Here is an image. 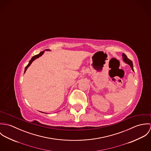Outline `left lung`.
I'll list each match as a JSON object with an SVG mask.
<instances>
[{
    "instance_id": "left-lung-1",
    "label": "left lung",
    "mask_w": 151,
    "mask_h": 151,
    "mask_svg": "<svg viewBox=\"0 0 151 151\" xmlns=\"http://www.w3.org/2000/svg\"><path fill=\"white\" fill-rule=\"evenodd\" d=\"M122 56H123V59L124 62L125 63H126L127 64L129 65V66L131 67V69H132V71H134L133 65H132V61H131V60H129V59L127 58V56L125 54L123 53Z\"/></svg>"
}]
</instances>
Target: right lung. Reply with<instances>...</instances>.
<instances>
[{"label":"right lung","instance_id":"right-lung-1","mask_svg":"<svg viewBox=\"0 0 151 151\" xmlns=\"http://www.w3.org/2000/svg\"><path fill=\"white\" fill-rule=\"evenodd\" d=\"M49 50V49H46V50ZM44 52L45 51H42V52H41L38 55H35V56H34L32 58H31V59L29 60V63L28 64V65L25 67V70H24V73H25V71H26V70H27V69L28 68V67L31 65V64L32 63V62L34 61V60H35L36 59H37V58H40V56H41L43 54V53H44Z\"/></svg>","mask_w":151,"mask_h":151}]
</instances>
